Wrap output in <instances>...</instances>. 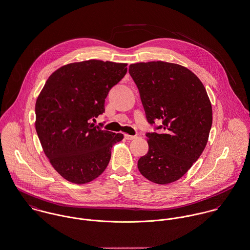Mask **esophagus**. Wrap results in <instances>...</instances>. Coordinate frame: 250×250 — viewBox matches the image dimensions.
<instances>
[{
    "instance_id": "1",
    "label": "esophagus",
    "mask_w": 250,
    "mask_h": 250,
    "mask_svg": "<svg viewBox=\"0 0 250 250\" xmlns=\"http://www.w3.org/2000/svg\"><path fill=\"white\" fill-rule=\"evenodd\" d=\"M136 137H137L136 136H131V135L125 134V138H126V139H128V140H133V139H135Z\"/></svg>"
}]
</instances>
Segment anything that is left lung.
<instances>
[{
    "mask_svg": "<svg viewBox=\"0 0 250 250\" xmlns=\"http://www.w3.org/2000/svg\"><path fill=\"white\" fill-rule=\"evenodd\" d=\"M149 123L162 120V133H148V153L137 161L150 182L180 180L205 150L212 126V106L204 84L183 66L153 61L130 65Z\"/></svg>",
    "mask_w": 250,
    "mask_h": 250,
    "instance_id": "8db88e82",
    "label": "left lung"
}]
</instances>
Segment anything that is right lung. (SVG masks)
<instances>
[{
  "instance_id": "1",
  "label": "right lung",
  "mask_w": 250,
  "mask_h": 250,
  "mask_svg": "<svg viewBox=\"0 0 250 250\" xmlns=\"http://www.w3.org/2000/svg\"><path fill=\"white\" fill-rule=\"evenodd\" d=\"M127 64L87 60L56 69L35 104V129L52 167L68 182L99 177L123 135L101 129L91 119L105 112L109 91L126 74Z\"/></svg>"
}]
</instances>
